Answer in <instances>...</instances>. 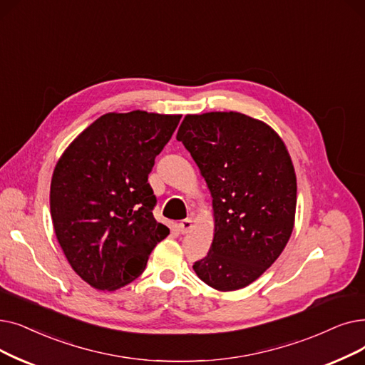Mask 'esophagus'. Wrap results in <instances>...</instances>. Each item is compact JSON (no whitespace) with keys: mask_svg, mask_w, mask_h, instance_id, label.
<instances>
[{"mask_svg":"<svg viewBox=\"0 0 365 365\" xmlns=\"http://www.w3.org/2000/svg\"><path fill=\"white\" fill-rule=\"evenodd\" d=\"M192 219L191 217H186V219H183L180 224H179V228H180V232L182 234H187V232H191V230H192V227H194V224H192Z\"/></svg>","mask_w":365,"mask_h":365,"instance_id":"1","label":"esophagus"}]
</instances>
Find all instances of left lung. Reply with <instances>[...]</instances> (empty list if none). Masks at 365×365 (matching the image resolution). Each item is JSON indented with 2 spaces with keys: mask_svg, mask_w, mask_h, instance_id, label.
<instances>
[{
  "mask_svg": "<svg viewBox=\"0 0 365 365\" xmlns=\"http://www.w3.org/2000/svg\"><path fill=\"white\" fill-rule=\"evenodd\" d=\"M212 194L215 234L192 268L228 292L255 282L279 258L294 230L297 178L279 134L239 112L186 115L178 137Z\"/></svg>",
  "mask_w": 365,
  "mask_h": 365,
  "instance_id": "obj_1",
  "label": "left lung"
}]
</instances>
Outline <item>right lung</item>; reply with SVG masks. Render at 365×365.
<instances>
[{"label":"right lung","mask_w":365,"mask_h":365,"mask_svg":"<svg viewBox=\"0 0 365 365\" xmlns=\"http://www.w3.org/2000/svg\"><path fill=\"white\" fill-rule=\"evenodd\" d=\"M182 115L106 113L58 160L51 216L73 270L92 288L116 291L143 273L170 230L156 222L149 173Z\"/></svg>","instance_id":"add662e5"}]
</instances>
